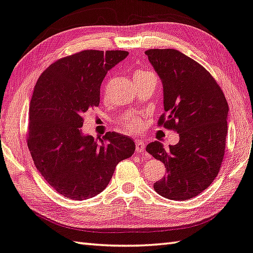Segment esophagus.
<instances>
[{
    "instance_id": "esophagus-1",
    "label": "esophagus",
    "mask_w": 253,
    "mask_h": 253,
    "mask_svg": "<svg viewBox=\"0 0 253 253\" xmlns=\"http://www.w3.org/2000/svg\"><path fill=\"white\" fill-rule=\"evenodd\" d=\"M135 144H136V151H137V153H142V151L145 150V142L142 141L141 139H136Z\"/></svg>"
}]
</instances>
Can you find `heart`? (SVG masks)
Here are the masks:
<instances>
[{
    "mask_svg": "<svg viewBox=\"0 0 253 253\" xmlns=\"http://www.w3.org/2000/svg\"><path fill=\"white\" fill-rule=\"evenodd\" d=\"M147 74V72L144 71H138L137 73H135L134 75V79L141 75H145ZM123 124L125 125L127 128H129L130 130H134V131H138L141 129L142 127V121L141 118H139L137 116L136 114H129V115H126L125 117L123 119Z\"/></svg>",
    "mask_w": 253,
    "mask_h": 253,
    "instance_id": "heart-1",
    "label": "heart"
}]
</instances>
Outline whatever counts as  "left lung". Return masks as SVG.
Listing matches in <instances>:
<instances>
[{"label":"left lung","instance_id":"8db88e82","mask_svg":"<svg viewBox=\"0 0 253 253\" xmlns=\"http://www.w3.org/2000/svg\"><path fill=\"white\" fill-rule=\"evenodd\" d=\"M145 54L163 83L166 116L158 124L179 134V141L168 148L157 140L146 147L167 168L154 189L170 200L191 199L211 185L221 166L228 103L210 73L187 55L172 48Z\"/></svg>","mask_w":253,"mask_h":253}]
</instances>
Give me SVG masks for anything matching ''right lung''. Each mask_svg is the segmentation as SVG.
I'll return each mask as SVG.
<instances>
[{
    "instance_id": "obj_1",
    "label": "right lung",
    "mask_w": 253,
    "mask_h": 253,
    "mask_svg": "<svg viewBox=\"0 0 253 253\" xmlns=\"http://www.w3.org/2000/svg\"><path fill=\"white\" fill-rule=\"evenodd\" d=\"M127 55L126 50H83L58 59L36 83L27 146L40 173L63 197L84 200L100 194L117 164L134 154L130 137L108 131L95 140L82 130L84 114L99 105L107 72Z\"/></svg>"
}]
</instances>
